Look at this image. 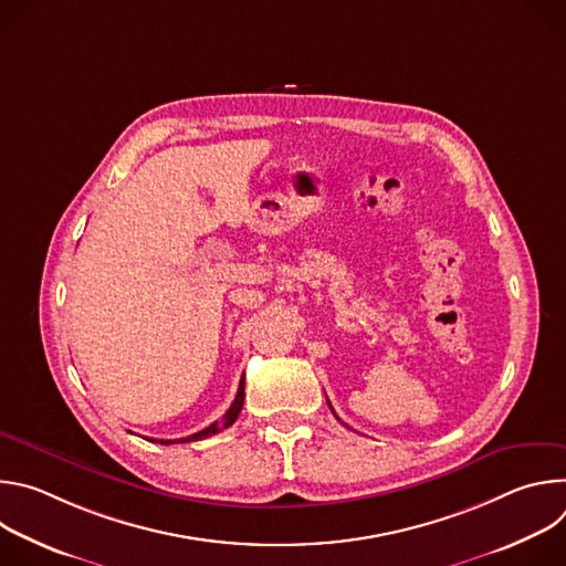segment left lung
Instances as JSON below:
<instances>
[{
    "mask_svg": "<svg viewBox=\"0 0 566 566\" xmlns=\"http://www.w3.org/2000/svg\"><path fill=\"white\" fill-rule=\"evenodd\" d=\"M327 402H329V398H327ZM329 408H332V402H329ZM332 412H334V408H332ZM334 415H336V412H334ZM336 419H338V417H336ZM338 421H340V419H338Z\"/></svg>",
    "mask_w": 566,
    "mask_h": 566,
    "instance_id": "left-lung-1",
    "label": "left lung"
}]
</instances>
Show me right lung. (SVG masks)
Returning <instances> with one entry per match:
<instances>
[{"instance_id": "add662e5", "label": "right lung", "mask_w": 566, "mask_h": 566, "mask_svg": "<svg viewBox=\"0 0 566 566\" xmlns=\"http://www.w3.org/2000/svg\"><path fill=\"white\" fill-rule=\"evenodd\" d=\"M241 408H244V376H241V380H239L237 396H234V400H232V406L228 408V412H226L219 421H214V423H212V426H208L206 430H201V432H197V434H190V437H186V439H179V441H164V439H160V443H164V446H170V443H190V441L208 439V437H212V434H217V432H221V430L230 428V426L237 421V417H239Z\"/></svg>"}]
</instances>
